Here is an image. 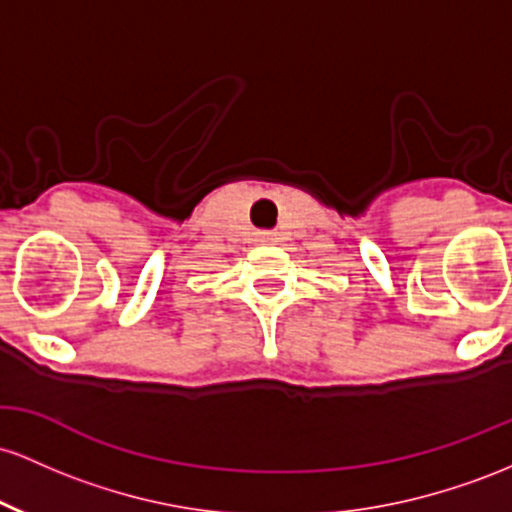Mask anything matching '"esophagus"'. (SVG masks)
<instances>
[{
	"mask_svg": "<svg viewBox=\"0 0 512 512\" xmlns=\"http://www.w3.org/2000/svg\"><path fill=\"white\" fill-rule=\"evenodd\" d=\"M263 241H266V244H273V241H275V234H263V237H261Z\"/></svg>",
	"mask_w": 512,
	"mask_h": 512,
	"instance_id": "34e87169",
	"label": "esophagus"
}]
</instances>
